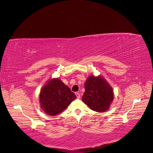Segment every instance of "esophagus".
Returning a JSON list of instances; mask_svg holds the SVG:
<instances>
[{
	"mask_svg": "<svg viewBox=\"0 0 153 153\" xmlns=\"http://www.w3.org/2000/svg\"><path fill=\"white\" fill-rule=\"evenodd\" d=\"M75 94H76V97H77L78 99L80 98V94H79V92H76Z\"/></svg>",
	"mask_w": 153,
	"mask_h": 153,
	"instance_id": "obj_1",
	"label": "esophagus"
}]
</instances>
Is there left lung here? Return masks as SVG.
Listing matches in <instances>:
<instances>
[{
  "label": "left lung",
  "mask_w": 153,
  "mask_h": 153,
  "mask_svg": "<svg viewBox=\"0 0 153 153\" xmlns=\"http://www.w3.org/2000/svg\"><path fill=\"white\" fill-rule=\"evenodd\" d=\"M82 101L90 108L99 112L108 110L114 100V92L111 86L102 76L92 75L88 77Z\"/></svg>",
  "instance_id": "left-lung-1"
}]
</instances>
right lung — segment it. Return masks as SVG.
Returning <instances> with one entry per match:
<instances>
[{"instance_id":"1","label":"right lung","mask_w":153,"mask_h":153,"mask_svg":"<svg viewBox=\"0 0 153 153\" xmlns=\"http://www.w3.org/2000/svg\"><path fill=\"white\" fill-rule=\"evenodd\" d=\"M76 98L74 93L59 78L49 80L39 94L42 110L50 116L59 114Z\"/></svg>"}]
</instances>
